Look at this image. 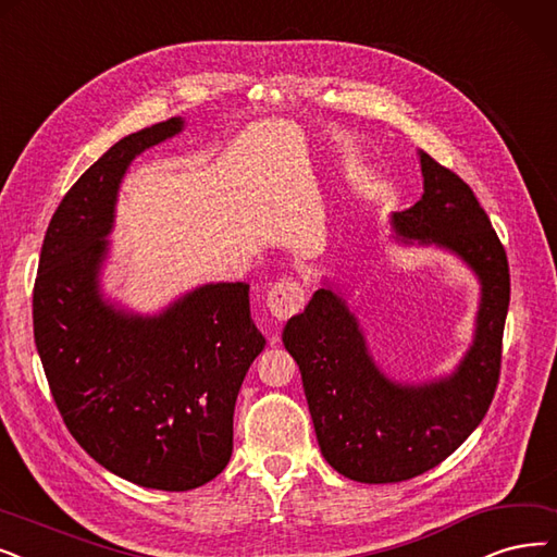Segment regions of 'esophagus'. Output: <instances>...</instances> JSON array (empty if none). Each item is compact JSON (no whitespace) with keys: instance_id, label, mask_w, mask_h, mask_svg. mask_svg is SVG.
<instances>
[{"instance_id":"34e87169","label":"esophagus","mask_w":557,"mask_h":557,"mask_svg":"<svg viewBox=\"0 0 557 557\" xmlns=\"http://www.w3.org/2000/svg\"><path fill=\"white\" fill-rule=\"evenodd\" d=\"M306 304V290L304 285L295 278H281L276 281L270 293H267V308L276 320H287L304 308Z\"/></svg>"}]
</instances>
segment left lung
I'll return each mask as SVG.
<instances>
[{
  "label": "left lung",
  "mask_w": 557,
  "mask_h": 557,
  "mask_svg": "<svg viewBox=\"0 0 557 557\" xmlns=\"http://www.w3.org/2000/svg\"><path fill=\"white\" fill-rule=\"evenodd\" d=\"M418 158L425 191L391 224L399 242L446 249L480 281L473 345L457 370L428 384L388 380L370 356L359 320L331 287H320L283 329L324 459L366 484L403 482L450 457L482 422L500 376L509 306L505 249L473 189L428 152Z\"/></svg>",
  "instance_id": "1"
}]
</instances>
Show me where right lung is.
Returning a JSON list of instances; mask_svg holds the SVG:
<instances>
[{"label":"right lung","mask_w":557,"mask_h":557,"mask_svg":"<svg viewBox=\"0 0 557 557\" xmlns=\"http://www.w3.org/2000/svg\"><path fill=\"white\" fill-rule=\"evenodd\" d=\"M183 125L127 135L82 173L50 221L34 285V341L65 428L107 471L162 492L226 469L235 399L264 349L247 283L201 285L158 315L102 299L123 175Z\"/></svg>","instance_id":"add662e5"}]
</instances>
